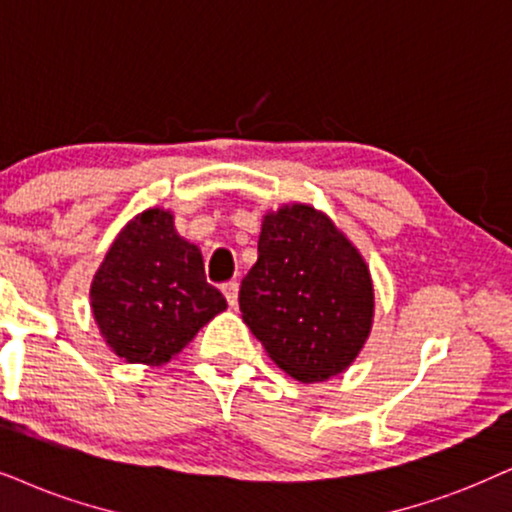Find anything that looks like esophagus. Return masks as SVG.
<instances>
[{
  "instance_id": "1",
  "label": "esophagus",
  "mask_w": 512,
  "mask_h": 512,
  "mask_svg": "<svg viewBox=\"0 0 512 512\" xmlns=\"http://www.w3.org/2000/svg\"><path fill=\"white\" fill-rule=\"evenodd\" d=\"M222 293L226 297V302H229V307H236V304H238V283L236 281L224 283Z\"/></svg>"
}]
</instances>
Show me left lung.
<instances>
[{
	"label": "left lung",
	"instance_id": "left-lung-1",
	"mask_svg": "<svg viewBox=\"0 0 512 512\" xmlns=\"http://www.w3.org/2000/svg\"><path fill=\"white\" fill-rule=\"evenodd\" d=\"M238 304L278 368L321 383L347 371L371 335L373 278L326 212L290 203L264 215Z\"/></svg>",
	"mask_w": 512,
	"mask_h": 512
}]
</instances>
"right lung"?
<instances>
[{"mask_svg": "<svg viewBox=\"0 0 512 512\" xmlns=\"http://www.w3.org/2000/svg\"><path fill=\"white\" fill-rule=\"evenodd\" d=\"M89 304L106 345L127 364L163 366L226 309L205 281L198 245L172 210L148 208L122 226L96 269Z\"/></svg>", "mask_w": 512, "mask_h": 512, "instance_id": "obj_1", "label": "right lung"}]
</instances>
